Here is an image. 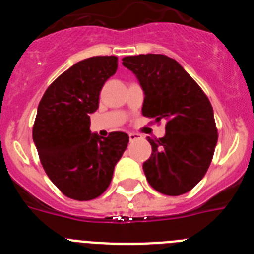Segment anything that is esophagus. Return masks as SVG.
Returning <instances> with one entry per match:
<instances>
[{
    "label": "esophagus",
    "instance_id": "1",
    "mask_svg": "<svg viewBox=\"0 0 254 254\" xmlns=\"http://www.w3.org/2000/svg\"><path fill=\"white\" fill-rule=\"evenodd\" d=\"M128 136H129V141H131V142H133V141H137V140H140V138H142V136H141L140 133H133V132H131Z\"/></svg>",
    "mask_w": 254,
    "mask_h": 254
}]
</instances>
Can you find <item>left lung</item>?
Wrapping results in <instances>:
<instances>
[{
  "label": "left lung",
  "mask_w": 254,
  "mask_h": 254,
  "mask_svg": "<svg viewBox=\"0 0 254 254\" xmlns=\"http://www.w3.org/2000/svg\"><path fill=\"white\" fill-rule=\"evenodd\" d=\"M145 93L142 114L165 120V136L147 141L152 152L142 168L154 190L167 196L190 192L205 177L217 142L212 105L176 60L164 55L122 58Z\"/></svg>",
  "instance_id": "8db88e82"
}]
</instances>
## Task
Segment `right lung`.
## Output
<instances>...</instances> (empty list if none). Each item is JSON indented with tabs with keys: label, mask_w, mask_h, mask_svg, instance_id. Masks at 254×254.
<instances>
[{
	"label": "right lung",
	"mask_w": 254,
	"mask_h": 254,
	"mask_svg": "<svg viewBox=\"0 0 254 254\" xmlns=\"http://www.w3.org/2000/svg\"><path fill=\"white\" fill-rule=\"evenodd\" d=\"M117 68L116 56L80 61L49 85L38 105L33 140L40 163L68 198L90 201L104 193L128 145L125 132L99 137L90 131L100 90Z\"/></svg>",
	"instance_id": "obj_1"
}]
</instances>
